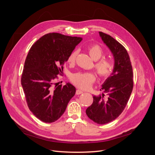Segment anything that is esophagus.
Returning <instances> with one entry per match:
<instances>
[{"mask_svg": "<svg viewBox=\"0 0 155 155\" xmlns=\"http://www.w3.org/2000/svg\"><path fill=\"white\" fill-rule=\"evenodd\" d=\"M83 93V91H82L81 90H79V89H78L76 91V94L79 95V94H81Z\"/></svg>", "mask_w": 155, "mask_h": 155, "instance_id": "obj_1", "label": "esophagus"}]
</instances>
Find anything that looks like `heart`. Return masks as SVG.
I'll use <instances>...</instances> for the list:
<instances>
[{
    "label": "heart",
    "mask_w": 155,
    "mask_h": 155,
    "mask_svg": "<svg viewBox=\"0 0 155 155\" xmlns=\"http://www.w3.org/2000/svg\"><path fill=\"white\" fill-rule=\"evenodd\" d=\"M88 52L91 58L96 61L94 64V68L98 76L100 78H105L109 76L113 70V64L107 58H103V50L99 45H92L88 48ZM78 51H74L70 54L68 58V62L73 64L76 61ZM71 80L75 85L83 89H87L90 87L96 80L95 74L92 72H79L72 74Z\"/></svg>",
    "instance_id": "heart-1"
}]
</instances>
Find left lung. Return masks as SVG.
<instances>
[{
	"label": "left lung",
	"mask_w": 155,
	"mask_h": 155,
	"mask_svg": "<svg viewBox=\"0 0 155 155\" xmlns=\"http://www.w3.org/2000/svg\"><path fill=\"white\" fill-rule=\"evenodd\" d=\"M99 34L113 55L114 68L103 83L104 92L93 96V103L87 109L86 114L95 123L105 124L118 118L124 110L133 91V72L124 46L110 35L101 31Z\"/></svg>",
	"instance_id": "1"
}]
</instances>
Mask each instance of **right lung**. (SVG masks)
Instances as JSON below:
<instances>
[{
    "instance_id": "1",
    "label": "right lung",
    "mask_w": 155,
    "mask_h": 155,
    "mask_svg": "<svg viewBox=\"0 0 155 155\" xmlns=\"http://www.w3.org/2000/svg\"><path fill=\"white\" fill-rule=\"evenodd\" d=\"M81 41V37L49 33L37 40L28 54L21 85L30 111L43 122L58 120L76 94L72 84L63 87L54 80Z\"/></svg>"
}]
</instances>
